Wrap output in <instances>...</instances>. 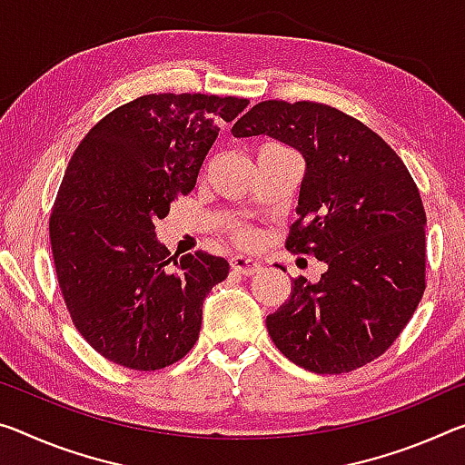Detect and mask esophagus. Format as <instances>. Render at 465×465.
Returning <instances> with one entry per match:
<instances>
[{
	"label": "esophagus",
	"instance_id": "esophagus-1",
	"mask_svg": "<svg viewBox=\"0 0 465 465\" xmlns=\"http://www.w3.org/2000/svg\"><path fill=\"white\" fill-rule=\"evenodd\" d=\"M230 264L235 272H240V275H254V272L261 271V262H256V259H252V256H244V254L233 256Z\"/></svg>",
	"mask_w": 465,
	"mask_h": 465
}]
</instances>
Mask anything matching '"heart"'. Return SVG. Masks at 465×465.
I'll return each instance as SVG.
<instances>
[{"mask_svg":"<svg viewBox=\"0 0 465 465\" xmlns=\"http://www.w3.org/2000/svg\"><path fill=\"white\" fill-rule=\"evenodd\" d=\"M232 235H233V240H235V242H240V244H252L254 238H256L254 230H252V227H248V225H238V227H233Z\"/></svg>","mask_w":465,"mask_h":465,"instance_id":"1","label":"heart"}]
</instances>
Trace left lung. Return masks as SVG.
I'll return each mask as SVG.
<instances>
[{
	"label": "left lung",
	"instance_id": "left-lung-1",
	"mask_svg": "<svg viewBox=\"0 0 465 465\" xmlns=\"http://www.w3.org/2000/svg\"><path fill=\"white\" fill-rule=\"evenodd\" d=\"M269 134L306 161L298 219L285 248L327 262L316 283L267 316L275 348L316 374H343L382 356L426 290V213L391 146L362 122L314 101H262L233 124Z\"/></svg>",
	"mask_w": 465,
	"mask_h": 465
}]
</instances>
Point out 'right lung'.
I'll return each mask as SVG.
<instances>
[{
  "label": "right lung",
  "instance_id": "right-lung-1",
  "mask_svg": "<svg viewBox=\"0 0 465 465\" xmlns=\"http://www.w3.org/2000/svg\"><path fill=\"white\" fill-rule=\"evenodd\" d=\"M248 99L143 94L114 109L74 151L49 217L55 275L74 327L109 362L153 372L194 348L203 302L230 264L169 256L154 221L196 186L221 122Z\"/></svg>",
  "mask_w": 465,
  "mask_h": 465
}]
</instances>
